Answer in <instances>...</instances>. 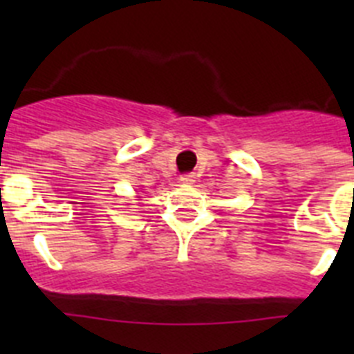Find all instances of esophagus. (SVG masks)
<instances>
[{
    "mask_svg": "<svg viewBox=\"0 0 354 354\" xmlns=\"http://www.w3.org/2000/svg\"><path fill=\"white\" fill-rule=\"evenodd\" d=\"M195 174H184V175H180V183L183 184H193L195 183Z\"/></svg>",
    "mask_w": 354,
    "mask_h": 354,
    "instance_id": "esophagus-1",
    "label": "esophagus"
}]
</instances>
